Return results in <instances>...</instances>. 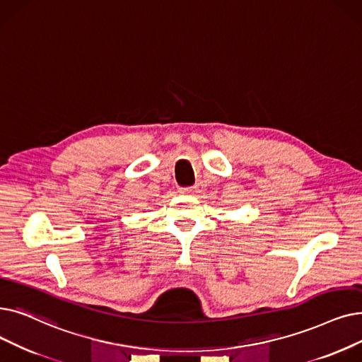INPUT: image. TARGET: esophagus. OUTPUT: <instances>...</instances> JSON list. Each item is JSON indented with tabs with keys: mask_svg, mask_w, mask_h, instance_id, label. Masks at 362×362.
<instances>
[{
	"mask_svg": "<svg viewBox=\"0 0 362 362\" xmlns=\"http://www.w3.org/2000/svg\"><path fill=\"white\" fill-rule=\"evenodd\" d=\"M198 186H191V187H185V189H182V194H186V195H195L198 192Z\"/></svg>",
	"mask_w": 362,
	"mask_h": 362,
	"instance_id": "esophagus-1",
	"label": "esophagus"
}]
</instances>
